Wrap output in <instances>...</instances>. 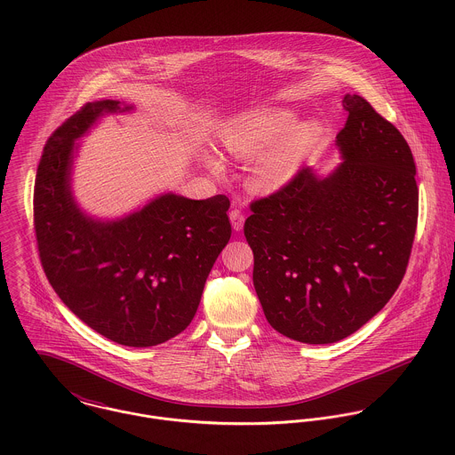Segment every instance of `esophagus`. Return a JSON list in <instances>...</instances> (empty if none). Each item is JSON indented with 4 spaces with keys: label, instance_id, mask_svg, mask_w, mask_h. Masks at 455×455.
Wrapping results in <instances>:
<instances>
[{
    "label": "esophagus",
    "instance_id": "obj_1",
    "mask_svg": "<svg viewBox=\"0 0 455 455\" xmlns=\"http://www.w3.org/2000/svg\"><path fill=\"white\" fill-rule=\"evenodd\" d=\"M229 219H231V224H233V229L235 231H240L243 228V222H245V215L238 210V208H233L229 212Z\"/></svg>",
    "mask_w": 455,
    "mask_h": 455
}]
</instances>
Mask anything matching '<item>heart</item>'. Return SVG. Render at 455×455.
<instances>
[{"label": "heart", "instance_id": "1", "mask_svg": "<svg viewBox=\"0 0 455 455\" xmlns=\"http://www.w3.org/2000/svg\"><path fill=\"white\" fill-rule=\"evenodd\" d=\"M296 124V116L285 108H260L229 121L220 130V141L228 154L236 159H254L252 184L262 191L285 186L299 170L303 161L317 147L323 128L317 123ZM206 166L213 173H222L219 157L206 154Z\"/></svg>", "mask_w": 455, "mask_h": 455}]
</instances>
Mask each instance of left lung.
Wrapping results in <instances>:
<instances>
[{"label": "left lung", "mask_w": 455, "mask_h": 455, "mask_svg": "<svg viewBox=\"0 0 455 455\" xmlns=\"http://www.w3.org/2000/svg\"><path fill=\"white\" fill-rule=\"evenodd\" d=\"M336 145L343 163L324 179L299 170L251 203L245 238L254 287L280 334L334 343L375 317L399 287L417 229L415 161L403 134L357 94Z\"/></svg>", "instance_id": "8db88e82"}]
</instances>
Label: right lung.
Wrapping results in <instances>:
<instances>
[{
	"mask_svg": "<svg viewBox=\"0 0 455 455\" xmlns=\"http://www.w3.org/2000/svg\"><path fill=\"white\" fill-rule=\"evenodd\" d=\"M131 108L87 103L51 134L35 180V233L52 289L82 323L119 345L154 347L191 324L231 238L229 199L168 193L117 220L87 217L69 186L75 140Z\"/></svg>",
	"mask_w": 455,
	"mask_h": 455,
	"instance_id": "right-lung-1",
	"label": "right lung"
}]
</instances>
